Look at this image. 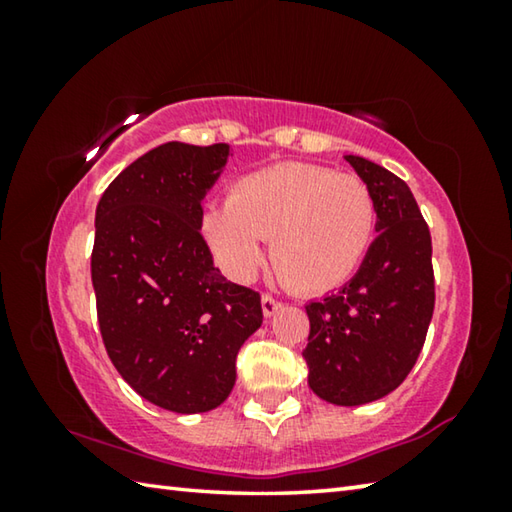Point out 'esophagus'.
<instances>
[{"label": "esophagus", "mask_w": 512, "mask_h": 512, "mask_svg": "<svg viewBox=\"0 0 512 512\" xmlns=\"http://www.w3.org/2000/svg\"><path fill=\"white\" fill-rule=\"evenodd\" d=\"M280 309H282V302L280 300H275L273 296H262V311H264L266 318H271Z\"/></svg>", "instance_id": "34e87169"}]
</instances>
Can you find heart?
<instances>
[{"mask_svg":"<svg viewBox=\"0 0 512 512\" xmlns=\"http://www.w3.org/2000/svg\"><path fill=\"white\" fill-rule=\"evenodd\" d=\"M377 205L350 173L282 162L241 176L228 201L205 205L201 235L232 280H248L264 259L300 293H325L348 282L375 239Z\"/></svg>","mask_w":512,"mask_h":512,"instance_id":"b5f03b06","label":"heart"}]
</instances>
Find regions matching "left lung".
Listing matches in <instances>:
<instances>
[{
  "instance_id": "obj_1",
  "label": "left lung",
  "mask_w": 512,
  "mask_h": 512,
  "mask_svg": "<svg viewBox=\"0 0 512 512\" xmlns=\"http://www.w3.org/2000/svg\"><path fill=\"white\" fill-rule=\"evenodd\" d=\"M377 205V239L339 293L305 307L309 388L336 406L393 393L418 361L433 316L431 235L409 185L359 155H345Z\"/></svg>"
}]
</instances>
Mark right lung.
I'll list each match as a JSON object with an SVG mask.
<instances>
[{"instance_id": "add662e5", "label": "right lung", "mask_w": 512, "mask_h": 512, "mask_svg": "<svg viewBox=\"0 0 512 512\" xmlns=\"http://www.w3.org/2000/svg\"><path fill=\"white\" fill-rule=\"evenodd\" d=\"M228 155V144H162L112 180L94 216L103 345L137 395L173 413L228 400L239 348L264 318L259 293L225 280L201 237V201Z\"/></svg>"}]
</instances>
